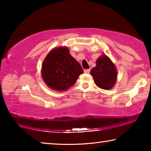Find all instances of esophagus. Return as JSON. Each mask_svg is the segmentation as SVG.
Masks as SVG:
<instances>
[{
	"label": "esophagus",
	"instance_id": "obj_1",
	"mask_svg": "<svg viewBox=\"0 0 151 151\" xmlns=\"http://www.w3.org/2000/svg\"><path fill=\"white\" fill-rule=\"evenodd\" d=\"M90 69H85V70H84V72H85V73L86 74H88L89 73H90Z\"/></svg>",
	"mask_w": 151,
	"mask_h": 151
}]
</instances>
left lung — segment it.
Masks as SVG:
<instances>
[{
    "label": "left lung",
    "mask_w": 151,
    "mask_h": 151,
    "mask_svg": "<svg viewBox=\"0 0 151 151\" xmlns=\"http://www.w3.org/2000/svg\"><path fill=\"white\" fill-rule=\"evenodd\" d=\"M94 83L98 87L109 90L117 80V70L114 64L106 55H102L96 61V66L91 70Z\"/></svg>",
    "instance_id": "8db88e82"
}]
</instances>
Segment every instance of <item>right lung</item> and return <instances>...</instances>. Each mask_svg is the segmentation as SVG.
I'll list each match as a JSON object with an SVG mask.
<instances>
[{"label": "right lung", "mask_w": 151, "mask_h": 151, "mask_svg": "<svg viewBox=\"0 0 151 151\" xmlns=\"http://www.w3.org/2000/svg\"><path fill=\"white\" fill-rule=\"evenodd\" d=\"M83 73V68L71 56L66 47L53 48L42 64V80L48 87L55 91L68 90Z\"/></svg>", "instance_id": "add662e5"}]
</instances>
